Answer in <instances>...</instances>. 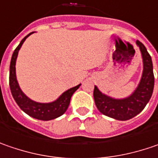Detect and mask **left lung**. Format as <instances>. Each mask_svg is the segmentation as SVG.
<instances>
[{
	"instance_id": "8db88e82",
	"label": "left lung",
	"mask_w": 158,
	"mask_h": 158,
	"mask_svg": "<svg viewBox=\"0 0 158 158\" xmlns=\"http://www.w3.org/2000/svg\"><path fill=\"white\" fill-rule=\"evenodd\" d=\"M143 62V71L140 83L134 92L128 97L115 99L108 96L94 86V99L95 105L101 113L117 120H128L141 112L151 98L154 89V73L151 56L147 48L141 41L137 40Z\"/></svg>"
}]
</instances>
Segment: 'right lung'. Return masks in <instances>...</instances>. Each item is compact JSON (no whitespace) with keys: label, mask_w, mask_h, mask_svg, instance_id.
<instances>
[{"label":"right lung","mask_w":158,"mask_h":158,"mask_svg":"<svg viewBox=\"0 0 158 158\" xmlns=\"http://www.w3.org/2000/svg\"><path fill=\"white\" fill-rule=\"evenodd\" d=\"M31 33H33V31L26 35L21 40V42L17 46L12 55L10 66V87L11 94L19 108L31 118L39 120H44V121L55 119L62 116L67 110L72 94L79 88L81 84L68 89L67 91L63 93L56 101L48 103L34 102L24 94L17 82V75H16V61H17L19 49L21 48L26 38L30 36Z\"/></svg>","instance_id":"right-lung-1"}]
</instances>
